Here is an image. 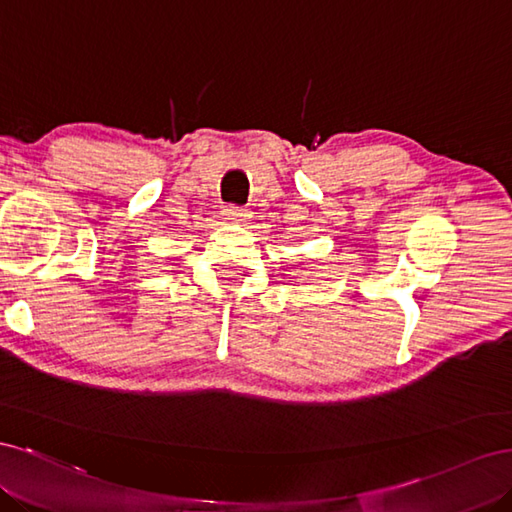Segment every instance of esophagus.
<instances>
[{"instance_id":"obj_1","label":"esophagus","mask_w":512,"mask_h":512,"mask_svg":"<svg viewBox=\"0 0 512 512\" xmlns=\"http://www.w3.org/2000/svg\"><path fill=\"white\" fill-rule=\"evenodd\" d=\"M223 214L229 218V221H244V218L248 216L246 210L240 208V206H225Z\"/></svg>"}]
</instances>
